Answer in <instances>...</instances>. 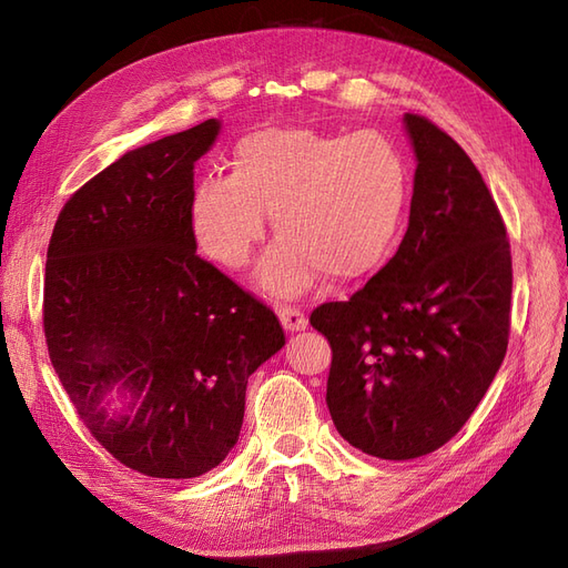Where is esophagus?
I'll use <instances>...</instances> for the list:
<instances>
[{"label":"esophagus","instance_id":"1","mask_svg":"<svg viewBox=\"0 0 568 568\" xmlns=\"http://www.w3.org/2000/svg\"><path fill=\"white\" fill-rule=\"evenodd\" d=\"M277 315H280L286 332H303L305 326H307L305 313L301 311V307H296V305H286V303L277 305Z\"/></svg>","mask_w":568,"mask_h":568}]
</instances>
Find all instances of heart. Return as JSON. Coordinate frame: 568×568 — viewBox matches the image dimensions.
<instances>
[{"label": "heart", "instance_id": "obj_1", "mask_svg": "<svg viewBox=\"0 0 568 568\" xmlns=\"http://www.w3.org/2000/svg\"><path fill=\"white\" fill-rule=\"evenodd\" d=\"M409 199V168L388 134H322L265 128L239 140L232 175L194 184L189 227L201 251L225 267H244L263 242L267 215L280 234L261 265V284L296 296L320 274L363 277L390 253Z\"/></svg>", "mask_w": 568, "mask_h": 568}]
</instances>
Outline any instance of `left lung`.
<instances>
[{"instance_id": "1", "label": "left lung", "mask_w": 568, "mask_h": 568, "mask_svg": "<svg viewBox=\"0 0 568 568\" xmlns=\"http://www.w3.org/2000/svg\"><path fill=\"white\" fill-rule=\"evenodd\" d=\"M417 170L390 261L348 301L317 305L332 346L326 407L353 448L382 459L438 450L484 398L509 341L505 220L471 159L405 113Z\"/></svg>"}]
</instances>
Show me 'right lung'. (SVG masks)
I'll use <instances>...</instances> for the list:
<instances>
[{"label": "right lung", "instance_id": "right-lung-1", "mask_svg": "<svg viewBox=\"0 0 568 568\" xmlns=\"http://www.w3.org/2000/svg\"><path fill=\"white\" fill-rule=\"evenodd\" d=\"M217 120L101 170L65 201L47 248L49 359L90 434L125 467L194 478L227 457L248 376L284 346L265 303L196 255L194 163ZM131 390L128 416L103 395Z\"/></svg>", "mask_w": 568, "mask_h": 568}]
</instances>
